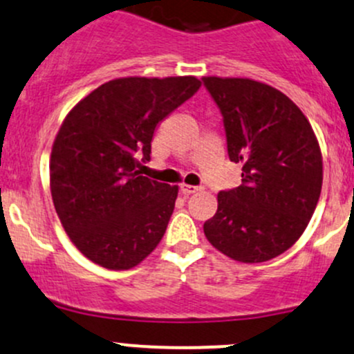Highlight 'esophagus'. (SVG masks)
Segmentation results:
<instances>
[{
  "mask_svg": "<svg viewBox=\"0 0 354 354\" xmlns=\"http://www.w3.org/2000/svg\"><path fill=\"white\" fill-rule=\"evenodd\" d=\"M199 187H196V185H187V184H182L180 185V192L184 196H191L194 194V192H198Z\"/></svg>",
  "mask_w": 354,
  "mask_h": 354,
  "instance_id": "1",
  "label": "esophagus"
}]
</instances>
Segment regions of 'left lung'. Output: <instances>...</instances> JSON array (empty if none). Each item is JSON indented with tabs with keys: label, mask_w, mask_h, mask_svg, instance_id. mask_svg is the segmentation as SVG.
<instances>
[{
	"label": "left lung",
	"mask_w": 354,
	"mask_h": 354,
	"mask_svg": "<svg viewBox=\"0 0 354 354\" xmlns=\"http://www.w3.org/2000/svg\"><path fill=\"white\" fill-rule=\"evenodd\" d=\"M223 115L227 150L242 184L218 192L204 235L225 256L264 262L307 228L322 189V155L310 122L285 93L247 78L204 76Z\"/></svg>",
	"instance_id": "8db88e82"
}]
</instances>
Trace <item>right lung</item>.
Returning a JSON list of instances; mask_svg holds the SVG:
<instances>
[{
	"label": "right lung",
	"instance_id": "add662e5",
	"mask_svg": "<svg viewBox=\"0 0 354 354\" xmlns=\"http://www.w3.org/2000/svg\"><path fill=\"white\" fill-rule=\"evenodd\" d=\"M201 86L194 76L119 78L73 107L50 153V194L71 242L107 269H129L167 230L177 185L140 176L156 126Z\"/></svg>",
	"mask_w": 354,
	"mask_h": 354
}]
</instances>
